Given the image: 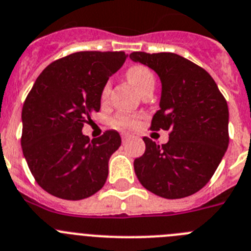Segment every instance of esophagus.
<instances>
[{
    "instance_id": "esophagus-1",
    "label": "esophagus",
    "mask_w": 251,
    "mask_h": 251,
    "mask_svg": "<svg viewBox=\"0 0 251 251\" xmlns=\"http://www.w3.org/2000/svg\"><path fill=\"white\" fill-rule=\"evenodd\" d=\"M129 139H130V134H127V133H123V134H122V141H123V143L128 142Z\"/></svg>"
}]
</instances>
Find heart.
I'll return each mask as SVG.
<instances>
[{"label":"heart","instance_id":"b5f03b06","mask_svg":"<svg viewBox=\"0 0 251 251\" xmlns=\"http://www.w3.org/2000/svg\"><path fill=\"white\" fill-rule=\"evenodd\" d=\"M126 77L129 80V83L134 86L139 91V93L143 94L148 91H153L154 84H155V77L151 68H148L144 64H133L126 71ZM110 82L104 84L100 93V100L103 102L108 100L110 93ZM141 117L134 116V114L128 113H118L114 118L113 123L117 127L126 128V129H133L138 126Z\"/></svg>","mask_w":251,"mask_h":251}]
</instances>
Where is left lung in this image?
<instances>
[{
	"instance_id": "obj_1",
	"label": "left lung",
	"mask_w": 251,
	"mask_h": 251,
	"mask_svg": "<svg viewBox=\"0 0 251 251\" xmlns=\"http://www.w3.org/2000/svg\"><path fill=\"white\" fill-rule=\"evenodd\" d=\"M129 57L159 75L160 109L151 129L169 130L162 146L143 138L146 151L134 160L138 180L162 198L189 197L210 180L226 151V100L204 68L179 54L133 52Z\"/></svg>"
}]
</instances>
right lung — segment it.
Wrapping results in <instances>:
<instances>
[{"label":"right lung","instance_id":"obj_1","mask_svg":"<svg viewBox=\"0 0 251 251\" xmlns=\"http://www.w3.org/2000/svg\"><path fill=\"white\" fill-rule=\"evenodd\" d=\"M124 52L84 50L48 64L22 108L21 146L42 189L66 201H80L102 189L108 160L122 141L107 130L89 141L82 128L100 108L108 78L123 66Z\"/></svg>","mask_w":251,"mask_h":251}]
</instances>
